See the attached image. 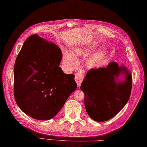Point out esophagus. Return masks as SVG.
<instances>
[{"label": "esophagus", "mask_w": 147, "mask_h": 147, "mask_svg": "<svg viewBox=\"0 0 147 147\" xmlns=\"http://www.w3.org/2000/svg\"><path fill=\"white\" fill-rule=\"evenodd\" d=\"M83 78H84V74H83V73L81 72V71H79V72L77 73L76 74V76H75V80H76V81L77 82L79 87L81 86Z\"/></svg>", "instance_id": "esophagus-1"}]
</instances>
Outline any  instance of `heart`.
Wrapping results in <instances>:
<instances>
[{"label": "heart", "mask_w": 147, "mask_h": 147, "mask_svg": "<svg viewBox=\"0 0 147 147\" xmlns=\"http://www.w3.org/2000/svg\"><path fill=\"white\" fill-rule=\"evenodd\" d=\"M95 45H90L85 47L75 49L73 54L65 52L63 61L66 67L69 70H74L79 65V59L77 57H85L88 56L93 51ZM106 56L107 52L106 51H100L93 54L87 59V66L89 68L96 67L103 61Z\"/></svg>", "instance_id": "1"}]
</instances>
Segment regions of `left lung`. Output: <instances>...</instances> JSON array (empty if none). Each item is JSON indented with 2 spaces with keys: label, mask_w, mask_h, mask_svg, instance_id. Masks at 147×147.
<instances>
[{
  "label": "left lung",
  "mask_w": 147,
  "mask_h": 147,
  "mask_svg": "<svg viewBox=\"0 0 147 147\" xmlns=\"http://www.w3.org/2000/svg\"><path fill=\"white\" fill-rule=\"evenodd\" d=\"M121 74L123 81L119 79ZM131 89V73L116 62L88 71L81 86L86 111L96 121H107L117 115L128 102Z\"/></svg>",
  "instance_id": "1"
}]
</instances>
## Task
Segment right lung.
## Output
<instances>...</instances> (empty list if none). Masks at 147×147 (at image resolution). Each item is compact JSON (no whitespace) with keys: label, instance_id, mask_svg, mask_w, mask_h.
<instances>
[{"label":"right lung","instance_id":"1","mask_svg":"<svg viewBox=\"0 0 147 147\" xmlns=\"http://www.w3.org/2000/svg\"><path fill=\"white\" fill-rule=\"evenodd\" d=\"M62 52L37 34L25 41L14 66V96L24 113L34 119L54 117L76 90L74 74L59 66Z\"/></svg>","mask_w":147,"mask_h":147}]
</instances>
